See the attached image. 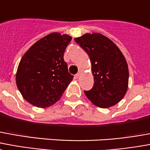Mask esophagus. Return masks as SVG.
I'll return each instance as SVG.
<instances>
[{
	"label": "esophagus",
	"mask_w": 150,
	"mask_h": 150,
	"mask_svg": "<svg viewBox=\"0 0 150 150\" xmlns=\"http://www.w3.org/2000/svg\"><path fill=\"white\" fill-rule=\"evenodd\" d=\"M82 72H83V71H82V70H79L78 73L75 75V77H76V78H79V77L81 75V74H82Z\"/></svg>",
	"instance_id": "1"
}]
</instances>
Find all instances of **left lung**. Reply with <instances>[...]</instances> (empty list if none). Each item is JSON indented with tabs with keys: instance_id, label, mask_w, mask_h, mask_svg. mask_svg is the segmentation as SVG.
Listing matches in <instances>:
<instances>
[{
	"instance_id": "8db88e82",
	"label": "left lung",
	"mask_w": 150,
	"mask_h": 150,
	"mask_svg": "<svg viewBox=\"0 0 150 150\" xmlns=\"http://www.w3.org/2000/svg\"><path fill=\"white\" fill-rule=\"evenodd\" d=\"M75 41L86 52L91 62L94 86L84 91L87 98L100 108L120 102L128 89L126 60L117 45L100 33H86Z\"/></svg>"
}]
</instances>
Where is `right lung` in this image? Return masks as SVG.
Here are the masks:
<instances>
[{
	"label": "right lung",
	"instance_id": "add662e5",
	"mask_svg": "<svg viewBox=\"0 0 150 150\" xmlns=\"http://www.w3.org/2000/svg\"><path fill=\"white\" fill-rule=\"evenodd\" d=\"M71 36L53 33L35 42L25 52L16 75L17 88L33 106L46 108L60 99L73 79L64 53Z\"/></svg>",
	"mask_w": 150,
	"mask_h": 150
}]
</instances>
